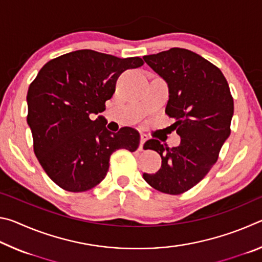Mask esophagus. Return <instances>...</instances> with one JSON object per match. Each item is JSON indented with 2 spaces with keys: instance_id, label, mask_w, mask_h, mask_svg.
I'll return each mask as SVG.
<instances>
[{
  "instance_id": "esophagus-1",
  "label": "esophagus",
  "mask_w": 262,
  "mask_h": 262,
  "mask_svg": "<svg viewBox=\"0 0 262 262\" xmlns=\"http://www.w3.org/2000/svg\"><path fill=\"white\" fill-rule=\"evenodd\" d=\"M140 137H141V141H140L139 150H143V144H144V142L148 140V135H147V134H143V133H141Z\"/></svg>"
}]
</instances>
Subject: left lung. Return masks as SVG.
<instances>
[{
  "mask_svg": "<svg viewBox=\"0 0 262 262\" xmlns=\"http://www.w3.org/2000/svg\"><path fill=\"white\" fill-rule=\"evenodd\" d=\"M143 60L167 83L165 113L174 119L181 139L173 148L145 142L143 148L157 151L162 166L143 178L159 192L178 195L200 183L216 163L231 133L233 98L221 70L192 51L174 47Z\"/></svg>",
  "mask_w": 262,
  "mask_h": 262,
  "instance_id": "obj_1",
  "label": "left lung"
}]
</instances>
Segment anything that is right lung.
<instances>
[{"label":"right lung","mask_w":262,"mask_h":262,"mask_svg":"<svg viewBox=\"0 0 262 262\" xmlns=\"http://www.w3.org/2000/svg\"><path fill=\"white\" fill-rule=\"evenodd\" d=\"M139 56L120 57L81 50L55 57L43 66L28 91V125L33 150L47 176L68 192H85L108 171L118 149L135 151L140 134L123 127L107 130L91 114L105 111L118 77L143 66Z\"/></svg>","instance_id":"right-lung-1"}]
</instances>
